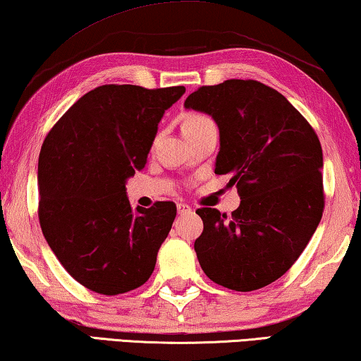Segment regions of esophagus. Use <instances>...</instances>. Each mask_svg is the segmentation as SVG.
I'll use <instances>...</instances> for the list:
<instances>
[{
  "label": "esophagus",
  "mask_w": 361,
  "mask_h": 361,
  "mask_svg": "<svg viewBox=\"0 0 361 361\" xmlns=\"http://www.w3.org/2000/svg\"><path fill=\"white\" fill-rule=\"evenodd\" d=\"M176 211H178V214H180V215H183V214L191 212V207L188 206V204H183V202H180V204H176Z\"/></svg>",
  "instance_id": "34e87169"
}]
</instances>
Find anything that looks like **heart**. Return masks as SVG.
I'll list each match as a JSON object with an SVG mask.
<instances>
[{"label": "heart", "instance_id": "1", "mask_svg": "<svg viewBox=\"0 0 361 361\" xmlns=\"http://www.w3.org/2000/svg\"><path fill=\"white\" fill-rule=\"evenodd\" d=\"M206 125H212V120H209L207 116L201 115V113H188V115L183 116L181 131L190 133V131H195V129L202 128Z\"/></svg>", "mask_w": 361, "mask_h": 361}]
</instances>
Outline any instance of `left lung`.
<instances>
[{"label": "left lung", "mask_w": 361, "mask_h": 361, "mask_svg": "<svg viewBox=\"0 0 361 361\" xmlns=\"http://www.w3.org/2000/svg\"><path fill=\"white\" fill-rule=\"evenodd\" d=\"M212 116L220 149L215 173L230 175L240 206L197 209L199 264L222 287L251 292L282 277L306 248L324 209L322 149L301 113L257 80L202 85L185 102Z\"/></svg>", "instance_id": "left-lung-1"}]
</instances>
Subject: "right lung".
I'll return each instance as SVG.
<instances>
[{"label": "right lung", "mask_w": 361, "mask_h": 361, "mask_svg": "<svg viewBox=\"0 0 361 361\" xmlns=\"http://www.w3.org/2000/svg\"><path fill=\"white\" fill-rule=\"evenodd\" d=\"M183 85H100L69 109L43 141L39 219L69 276L102 295L141 287L176 215L173 202L133 209L126 181L142 170L159 123Z\"/></svg>", "instance_id": "1"}]
</instances>
